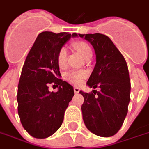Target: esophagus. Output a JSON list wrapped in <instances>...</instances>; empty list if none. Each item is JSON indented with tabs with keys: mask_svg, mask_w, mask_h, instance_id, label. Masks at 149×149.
<instances>
[{
	"mask_svg": "<svg viewBox=\"0 0 149 149\" xmlns=\"http://www.w3.org/2000/svg\"><path fill=\"white\" fill-rule=\"evenodd\" d=\"M73 89H74L75 93H78L80 92V88L77 87H74V88H73Z\"/></svg>",
	"mask_w": 149,
	"mask_h": 149,
	"instance_id": "obj_1",
	"label": "esophagus"
}]
</instances>
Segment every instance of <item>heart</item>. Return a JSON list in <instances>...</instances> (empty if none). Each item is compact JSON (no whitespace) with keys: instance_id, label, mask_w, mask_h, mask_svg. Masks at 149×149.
I'll return each instance as SVG.
<instances>
[{"instance_id":"b5f03b06","label":"heart","mask_w":149,"mask_h":149,"mask_svg":"<svg viewBox=\"0 0 149 149\" xmlns=\"http://www.w3.org/2000/svg\"><path fill=\"white\" fill-rule=\"evenodd\" d=\"M74 46L84 58H86L88 56L93 53L90 46L84 41L75 43ZM67 54H68V51L65 47H62L59 50L56 59H57L58 65L61 68L64 67L66 64ZM85 77H86V72L84 71H72L65 74V79L73 84H79L82 81V79H84Z\"/></svg>"}]
</instances>
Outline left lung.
<instances>
[{
  "label": "left lung",
  "mask_w": 149,
  "mask_h": 149,
  "mask_svg": "<svg viewBox=\"0 0 149 149\" xmlns=\"http://www.w3.org/2000/svg\"><path fill=\"white\" fill-rule=\"evenodd\" d=\"M93 45L96 65L87 82L91 93L84 97L81 106L83 120L93 134L109 137L121 128L128 112L131 84L127 63L109 37L101 33L79 34ZM100 87L101 90H95Z\"/></svg>",
  "instance_id": "8db88e82"
}]
</instances>
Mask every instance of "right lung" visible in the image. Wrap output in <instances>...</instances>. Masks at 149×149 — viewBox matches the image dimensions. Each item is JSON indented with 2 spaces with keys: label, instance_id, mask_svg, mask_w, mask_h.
Segmentation results:
<instances>
[{
  "label": "right lung",
  "instance_id": "obj_1",
  "mask_svg": "<svg viewBox=\"0 0 149 149\" xmlns=\"http://www.w3.org/2000/svg\"><path fill=\"white\" fill-rule=\"evenodd\" d=\"M77 33L42 32L37 36L22 68L18 84V115L29 134L38 139L54 134L61 126L68 103L74 96L73 87L60 79L57 53ZM58 87L56 93L48 84Z\"/></svg>",
  "mask_w": 149,
  "mask_h": 149
}]
</instances>
